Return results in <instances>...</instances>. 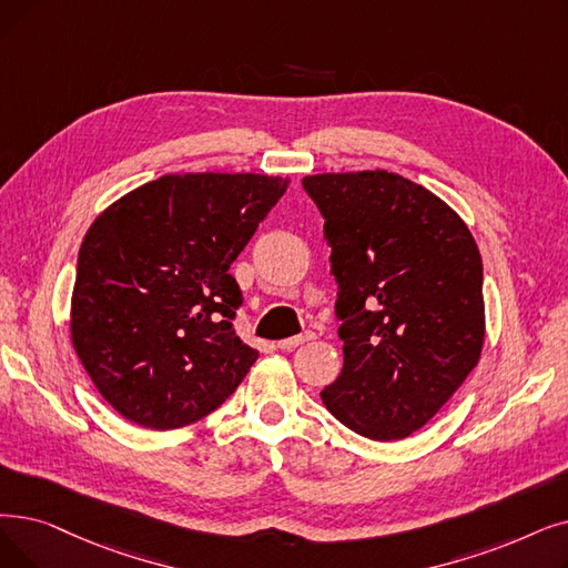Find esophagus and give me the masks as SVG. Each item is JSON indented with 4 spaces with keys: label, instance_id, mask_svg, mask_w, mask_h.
Instances as JSON below:
<instances>
[{
    "label": "esophagus",
    "instance_id": "obj_1",
    "mask_svg": "<svg viewBox=\"0 0 568 568\" xmlns=\"http://www.w3.org/2000/svg\"><path fill=\"white\" fill-rule=\"evenodd\" d=\"M313 338H315V332L306 329V332H302L300 336H292V338H283V341H278V348H281V351H292V348H297V345L308 343V341H313Z\"/></svg>",
    "mask_w": 568,
    "mask_h": 568
}]
</instances>
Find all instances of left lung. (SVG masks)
Instances as JSON below:
<instances>
[{
  "instance_id": "obj_1",
  "label": "left lung",
  "mask_w": 568,
  "mask_h": 568,
  "mask_svg": "<svg viewBox=\"0 0 568 568\" xmlns=\"http://www.w3.org/2000/svg\"><path fill=\"white\" fill-rule=\"evenodd\" d=\"M325 217L341 376L320 392L359 436L425 427L474 372L485 338L483 260L462 217L389 171L302 181Z\"/></svg>"
}]
</instances>
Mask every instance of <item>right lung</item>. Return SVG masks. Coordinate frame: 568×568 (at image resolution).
<instances>
[{"label": "right lung", "mask_w": 568, "mask_h": 568, "mask_svg": "<svg viewBox=\"0 0 568 568\" xmlns=\"http://www.w3.org/2000/svg\"><path fill=\"white\" fill-rule=\"evenodd\" d=\"M290 179L183 174L145 183L88 230L71 297V341L102 397L145 429L215 410L257 359L234 332L230 274Z\"/></svg>", "instance_id": "obj_1"}]
</instances>
